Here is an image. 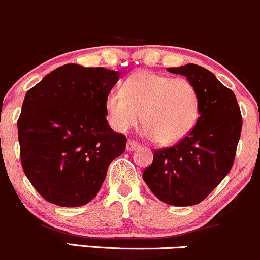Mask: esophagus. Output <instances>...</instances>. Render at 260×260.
Wrapping results in <instances>:
<instances>
[{"label": "esophagus", "instance_id": "obj_1", "mask_svg": "<svg viewBox=\"0 0 260 260\" xmlns=\"http://www.w3.org/2000/svg\"><path fill=\"white\" fill-rule=\"evenodd\" d=\"M139 146H140V145H139L136 141L129 140V141H127V144H126V150H127V151H134V150L138 149Z\"/></svg>", "mask_w": 260, "mask_h": 260}]
</instances>
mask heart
I'll use <instances>...</instances> for the list:
<instances>
[{"label":"heart","instance_id":"obj_1","mask_svg":"<svg viewBox=\"0 0 260 260\" xmlns=\"http://www.w3.org/2000/svg\"><path fill=\"white\" fill-rule=\"evenodd\" d=\"M105 111L114 130L126 133L142 118V135L160 145H172L196 126L201 99L196 86L185 78L140 71L125 80L122 90L109 91Z\"/></svg>","mask_w":260,"mask_h":260}]
</instances>
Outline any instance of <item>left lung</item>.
Returning <instances> with one entry per match:
<instances>
[{"instance_id": "8db88e82", "label": "left lung", "mask_w": 260, "mask_h": 260, "mask_svg": "<svg viewBox=\"0 0 260 260\" xmlns=\"http://www.w3.org/2000/svg\"><path fill=\"white\" fill-rule=\"evenodd\" d=\"M197 88L201 114L193 130L175 146L156 150L142 178L158 200L171 206L202 202L233 166L242 115L236 95L197 64L167 68Z\"/></svg>"}]
</instances>
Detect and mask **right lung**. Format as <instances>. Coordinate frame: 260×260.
Returning a JSON list of instances; mask_svg holds the SVG:
<instances>
[{
    "label": "right lung",
    "mask_w": 260,
    "mask_h": 260,
    "mask_svg": "<svg viewBox=\"0 0 260 260\" xmlns=\"http://www.w3.org/2000/svg\"><path fill=\"white\" fill-rule=\"evenodd\" d=\"M120 72L66 64L24 96L17 121L21 161L44 200L62 207L90 202L126 138L108 124L107 94Z\"/></svg>",
    "instance_id": "right-lung-1"
}]
</instances>
